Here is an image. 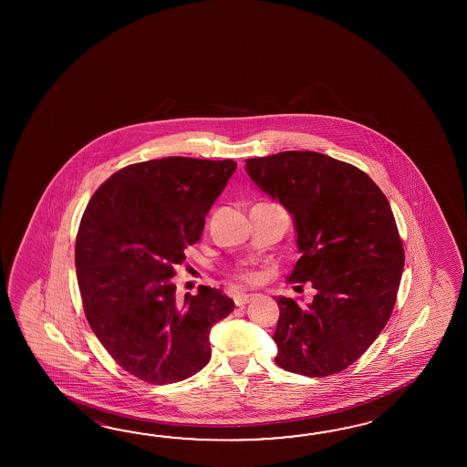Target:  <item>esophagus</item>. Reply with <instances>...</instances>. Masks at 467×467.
<instances>
[{"label":"esophagus","mask_w":467,"mask_h":467,"mask_svg":"<svg viewBox=\"0 0 467 467\" xmlns=\"http://www.w3.org/2000/svg\"><path fill=\"white\" fill-rule=\"evenodd\" d=\"M255 297H257L255 294H237V296H234V302H235L237 307H244L245 304H248L250 300H254Z\"/></svg>","instance_id":"esophagus-1"}]
</instances>
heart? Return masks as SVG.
Listing matches in <instances>:
<instances>
[{"instance_id": "1", "label": "heart", "mask_w": 467, "mask_h": 467, "mask_svg": "<svg viewBox=\"0 0 467 467\" xmlns=\"http://www.w3.org/2000/svg\"><path fill=\"white\" fill-rule=\"evenodd\" d=\"M235 280L242 282V284H254L257 280V274L252 270H238L235 274Z\"/></svg>"}]
</instances>
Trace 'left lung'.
Returning a JSON list of instances; mask_svg holds the SVG:
<instances>
[{
  "mask_svg": "<svg viewBox=\"0 0 467 467\" xmlns=\"http://www.w3.org/2000/svg\"><path fill=\"white\" fill-rule=\"evenodd\" d=\"M258 189L294 215L300 258L288 282L316 288L307 307L280 297L278 368L327 378L358 360L386 327L404 245L382 190L366 171L317 151L248 159Z\"/></svg>",
  "mask_w": 467,
  "mask_h": 467,
  "instance_id": "left-lung-1",
  "label": "left lung"
}]
</instances>
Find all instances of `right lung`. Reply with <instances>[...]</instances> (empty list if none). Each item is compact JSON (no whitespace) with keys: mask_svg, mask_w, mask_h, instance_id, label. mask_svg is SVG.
I'll return each instance as SVG.
<instances>
[{"mask_svg":"<svg viewBox=\"0 0 467 467\" xmlns=\"http://www.w3.org/2000/svg\"><path fill=\"white\" fill-rule=\"evenodd\" d=\"M234 160L165 157L115 171L79 222L75 265L89 327L119 368L173 384L209 364L210 328L234 300L200 285L175 298V265L199 242Z\"/></svg>","mask_w":467,"mask_h":467,"instance_id":"obj_1","label":"right lung"}]
</instances>
